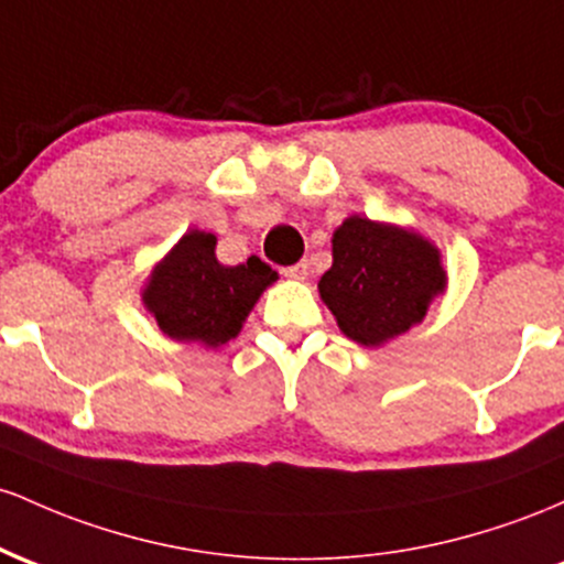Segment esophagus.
<instances>
[{
  "mask_svg": "<svg viewBox=\"0 0 564 564\" xmlns=\"http://www.w3.org/2000/svg\"><path fill=\"white\" fill-rule=\"evenodd\" d=\"M282 274L288 276V280H306V276H308V261H299L295 265H288V269H282Z\"/></svg>",
  "mask_w": 564,
  "mask_h": 564,
  "instance_id": "1",
  "label": "esophagus"
}]
</instances>
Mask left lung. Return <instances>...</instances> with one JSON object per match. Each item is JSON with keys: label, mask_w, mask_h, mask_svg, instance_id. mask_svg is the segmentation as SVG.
Returning a JSON list of instances; mask_svg holds the SVG:
<instances>
[{"label": "left lung", "mask_w": 564, "mask_h": 564, "mask_svg": "<svg viewBox=\"0 0 564 564\" xmlns=\"http://www.w3.org/2000/svg\"><path fill=\"white\" fill-rule=\"evenodd\" d=\"M445 288L440 252L419 234L351 215L333 234L319 295L338 327L362 346L410 330Z\"/></svg>", "instance_id": "obj_1"}]
</instances>
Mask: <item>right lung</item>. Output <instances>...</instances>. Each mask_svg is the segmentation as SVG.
Wrapping results in <instances>:
<instances>
[{"mask_svg":"<svg viewBox=\"0 0 564 564\" xmlns=\"http://www.w3.org/2000/svg\"><path fill=\"white\" fill-rule=\"evenodd\" d=\"M274 280L276 271L256 256L220 265L213 234L188 231L154 269L143 301L170 338L220 346L239 333Z\"/></svg>","mask_w":564,"mask_h":564,"instance_id":"1","label":"right lung"}]
</instances>
